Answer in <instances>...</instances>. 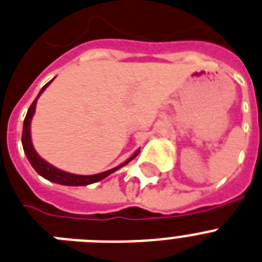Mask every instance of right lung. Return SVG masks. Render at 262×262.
Wrapping results in <instances>:
<instances>
[{
    "instance_id": "right-lung-1",
    "label": "right lung",
    "mask_w": 262,
    "mask_h": 262,
    "mask_svg": "<svg viewBox=\"0 0 262 262\" xmlns=\"http://www.w3.org/2000/svg\"><path fill=\"white\" fill-rule=\"evenodd\" d=\"M50 82L42 87V90L39 91L38 97L35 98L34 102L31 103L30 107H29L28 114H26V116H25V120H24V129H22V146H24V151H25V154H26V156H28L30 164L33 165V168H34L35 171L39 173V175L43 176V178L48 179V180H50V182H54V183H58V184H63V185L93 184V183L99 182V180H102V179H104V178H107L108 175H111L113 172H115L116 169H119L120 167H123V165H126L127 163L131 162V160H133V159L135 158L138 154H139V151H138V152H135L133 156H131V158L128 159V160H126V162L123 163V164H120L119 167H116V168H113V169H110V171L102 172V173H97V175H90V176L74 175V173H69V172L61 171V169L55 168V167H53L51 164H49L48 162H45L43 159H42L41 156L35 152L34 147H33V143H31L30 122H31V118H33V115H34L37 99L39 98V95L43 93L45 89H46V87L50 84Z\"/></svg>"
}]
</instances>
